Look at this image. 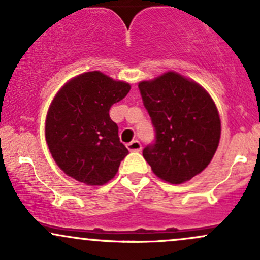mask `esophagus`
Listing matches in <instances>:
<instances>
[{
	"instance_id": "obj_1",
	"label": "esophagus",
	"mask_w": 260,
	"mask_h": 260,
	"mask_svg": "<svg viewBox=\"0 0 260 260\" xmlns=\"http://www.w3.org/2000/svg\"><path fill=\"white\" fill-rule=\"evenodd\" d=\"M126 147L129 149V151H133V152H139V151H141V149H142L140 141H138V140H134V141L129 142V144L126 145Z\"/></svg>"
}]
</instances>
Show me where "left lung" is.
<instances>
[{"instance_id":"obj_1","label":"left lung","mask_w":260,"mask_h":260,"mask_svg":"<svg viewBox=\"0 0 260 260\" xmlns=\"http://www.w3.org/2000/svg\"><path fill=\"white\" fill-rule=\"evenodd\" d=\"M155 140L142 150L153 174L182 183L202 172L219 144L220 120L211 96L197 83L169 73L139 84Z\"/></svg>"}]
</instances>
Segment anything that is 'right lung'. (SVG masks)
Returning a JSON list of instances; mask_svg holds the SVG:
<instances>
[{
	"label": "right lung",
	"mask_w": 260,
	"mask_h": 260,
	"mask_svg": "<svg viewBox=\"0 0 260 260\" xmlns=\"http://www.w3.org/2000/svg\"><path fill=\"white\" fill-rule=\"evenodd\" d=\"M130 85L100 72H88L67 83L53 100L46 120V140L58 166L85 185L100 186L118 172L129 153L111 105L127 95Z\"/></svg>",
	"instance_id": "1"
}]
</instances>
